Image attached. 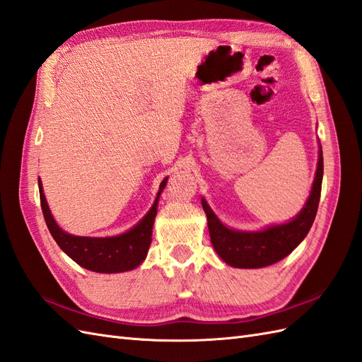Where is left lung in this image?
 Listing matches in <instances>:
<instances>
[{"label": "left lung", "instance_id": "left-lung-1", "mask_svg": "<svg viewBox=\"0 0 362 362\" xmlns=\"http://www.w3.org/2000/svg\"><path fill=\"white\" fill-rule=\"evenodd\" d=\"M324 173L322 148L320 146L318 167L315 181L303 210L286 224L270 226L259 232H241L226 227L211 211L206 199L202 209L206 211L211 244L221 259L238 269H259L272 266L292 253L298 244L307 236L315 221L321 198V184Z\"/></svg>", "mask_w": 362, "mask_h": 362}]
</instances>
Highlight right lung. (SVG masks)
Listing matches in <instances>:
<instances>
[{"label": "right lung", "mask_w": 362, "mask_h": 362, "mask_svg": "<svg viewBox=\"0 0 362 362\" xmlns=\"http://www.w3.org/2000/svg\"><path fill=\"white\" fill-rule=\"evenodd\" d=\"M165 182L167 178L163 180L160 192H158L153 206L147 211V215L134 228L118 236L89 238L66 233L63 228L58 227L54 216H52L46 197H44L41 180L38 178L41 210L49 232L54 236L59 249L69 255L79 266L98 273L127 272L138 267L144 261L148 247H151L158 198H160L163 189L165 187Z\"/></svg>", "instance_id": "1"}]
</instances>
